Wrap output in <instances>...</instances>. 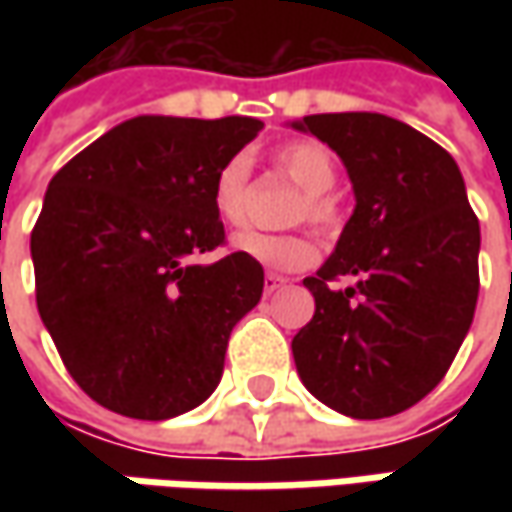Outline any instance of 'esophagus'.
<instances>
[{"label":"esophagus","mask_w":512,"mask_h":512,"mask_svg":"<svg viewBox=\"0 0 512 512\" xmlns=\"http://www.w3.org/2000/svg\"><path fill=\"white\" fill-rule=\"evenodd\" d=\"M285 282H287L285 276H279V273H267V276H265V293L270 296L273 290H279V287L285 285Z\"/></svg>","instance_id":"1"}]
</instances>
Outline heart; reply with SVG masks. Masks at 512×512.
Here are the masks:
<instances>
[{
	"label": "heart",
	"instance_id": "b5f03b06",
	"mask_svg": "<svg viewBox=\"0 0 512 512\" xmlns=\"http://www.w3.org/2000/svg\"><path fill=\"white\" fill-rule=\"evenodd\" d=\"M273 165L302 190V202L293 213L296 222H310L325 233L339 230L342 205L333 193V185L339 182V165L333 150L316 139H296L273 150ZM247 202H250V165L245 156H233L213 179L216 216L222 219V225L242 227L247 222ZM236 247L250 259L282 273L307 270L319 259V245L307 233H287V236L242 233L236 239Z\"/></svg>",
	"mask_w": 512,
	"mask_h": 512
}]
</instances>
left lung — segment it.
<instances>
[{
	"label": "left lung",
	"mask_w": 512,
	"mask_h": 512,
	"mask_svg": "<svg viewBox=\"0 0 512 512\" xmlns=\"http://www.w3.org/2000/svg\"><path fill=\"white\" fill-rule=\"evenodd\" d=\"M293 128L342 156L356 193L336 253L305 279L316 313L293 336L296 370L344 416H396L442 382L470 330L479 219L453 156L399 119L316 113Z\"/></svg>",
	"instance_id": "obj_1"
}]
</instances>
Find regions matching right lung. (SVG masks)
Here are the masks:
<instances>
[{"label": "right lung", "mask_w": 512, "mask_h": 512, "mask_svg": "<svg viewBox=\"0 0 512 512\" xmlns=\"http://www.w3.org/2000/svg\"><path fill=\"white\" fill-rule=\"evenodd\" d=\"M262 128L250 116H136L50 179L30 233L36 307L93 402L159 422L216 390L265 270L242 250L196 259L225 247L216 173Z\"/></svg>", "instance_id": "right-lung-1"}]
</instances>
